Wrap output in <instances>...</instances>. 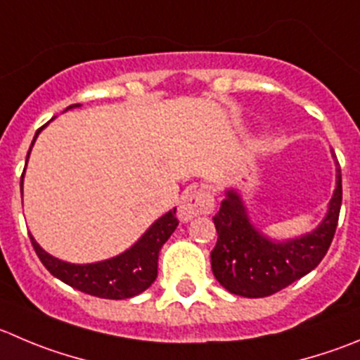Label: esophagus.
Wrapping results in <instances>:
<instances>
[{
  "label": "esophagus",
  "mask_w": 360,
  "mask_h": 360,
  "mask_svg": "<svg viewBox=\"0 0 360 360\" xmlns=\"http://www.w3.org/2000/svg\"><path fill=\"white\" fill-rule=\"evenodd\" d=\"M214 196L208 187H194L182 196L178 215L182 221H191L196 215H208L214 212Z\"/></svg>",
  "instance_id": "34e87169"
}]
</instances>
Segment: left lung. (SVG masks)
Returning <instances> with one entry per match:
<instances>
[{
	"label": "left lung",
	"mask_w": 360,
	"mask_h": 360,
	"mask_svg": "<svg viewBox=\"0 0 360 360\" xmlns=\"http://www.w3.org/2000/svg\"><path fill=\"white\" fill-rule=\"evenodd\" d=\"M336 159V155H334ZM340 166V162L336 160ZM336 189L316 229L302 237L279 242L255 228L244 201L235 189L226 191L215 214L217 244L210 252L212 272L229 293L259 299L277 293L309 274L327 255L340 219L343 187L338 167Z\"/></svg>",
	"instance_id": "left-lung-1"
}]
</instances>
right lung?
I'll return each instance as SVG.
<instances>
[{"instance_id": "add662e5", "label": "right lung", "mask_w": 360, "mask_h": 360, "mask_svg": "<svg viewBox=\"0 0 360 360\" xmlns=\"http://www.w3.org/2000/svg\"><path fill=\"white\" fill-rule=\"evenodd\" d=\"M79 105L81 104H72L67 109L79 108ZM44 127H40L39 131H37L32 146ZM32 146H30V152H32ZM28 157H26V162H28ZM22 178L24 173L20 176V194H22ZM174 214H176V208H173L167 214H164L162 217L157 219L143 233V237L131 249L122 252V255L104 259V262L86 263V265L61 262V259L54 258L49 252L44 251L37 244L33 235H30V238H32L33 249H35L37 256L44 263V266L54 277L63 281L65 285L88 293V295L101 297V299H131V297L145 292L155 281L160 248L166 244V240L171 237V233L178 226V219Z\"/></svg>"}]
</instances>
